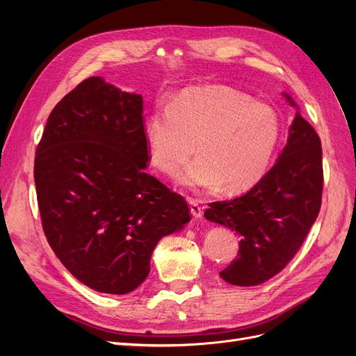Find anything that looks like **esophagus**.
I'll list each match as a JSON object with an SVG mask.
<instances>
[{"mask_svg":"<svg viewBox=\"0 0 356 356\" xmlns=\"http://www.w3.org/2000/svg\"><path fill=\"white\" fill-rule=\"evenodd\" d=\"M188 207H190V212L195 218H202V213H203V208L197 203V200H188Z\"/></svg>","mask_w":356,"mask_h":356,"instance_id":"34e87169","label":"esophagus"}]
</instances>
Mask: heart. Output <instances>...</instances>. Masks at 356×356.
Returning <instances> with one entry per match:
<instances>
[{"instance_id": "heart-1", "label": "heart", "mask_w": 356, "mask_h": 356, "mask_svg": "<svg viewBox=\"0 0 356 356\" xmlns=\"http://www.w3.org/2000/svg\"><path fill=\"white\" fill-rule=\"evenodd\" d=\"M281 138V118L266 104L227 88L179 93L156 105L144 126L147 153L163 174L181 168L175 181L190 190L241 193L255 186L270 166Z\"/></svg>"}]
</instances>
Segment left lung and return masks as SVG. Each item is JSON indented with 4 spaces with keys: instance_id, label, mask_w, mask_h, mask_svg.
Instances as JSON below:
<instances>
[{
    "instance_id": "obj_1",
    "label": "left lung",
    "mask_w": 356,
    "mask_h": 356,
    "mask_svg": "<svg viewBox=\"0 0 356 356\" xmlns=\"http://www.w3.org/2000/svg\"><path fill=\"white\" fill-rule=\"evenodd\" d=\"M297 110L286 145L272 169L245 195L212 202L204 218L239 238L238 257L220 276L238 286L260 285L293 260L314 225L322 196V148L315 129Z\"/></svg>"
}]
</instances>
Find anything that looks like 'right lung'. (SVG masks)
<instances>
[{
  "instance_id": "obj_1",
  "label": "right lung",
  "mask_w": 356,
  "mask_h": 356,
  "mask_svg": "<svg viewBox=\"0 0 356 356\" xmlns=\"http://www.w3.org/2000/svg\"><path fill=\"white\" fill-rule=\"evenodd\" d=\"M143 96L90 77L47 118L34 179L42 230L67 270L104 294L141 285L161 238L190 221L184 197L148 175Z\"/></svg>"
}]
</instances>
